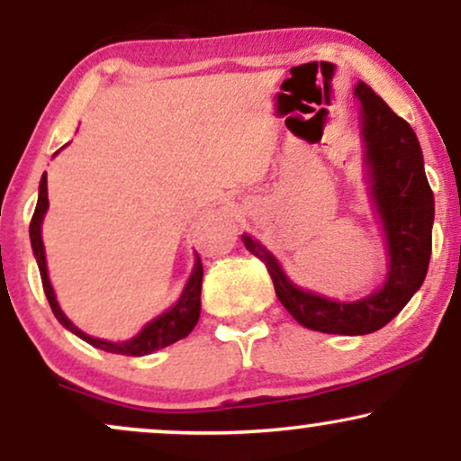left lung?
<instances>
[{"label":"left lung","mask_w":461,"mask_h":461,"mask_svg":"<svg viewBox=\"0 0 461 461\" xmlns=\"http://www.w3.org/2000/svg\"><path fill=\"white\" fill-rule=\"evenodd\" d=\"M362 139L366 145L370 197L388 242V275L377 293L351 303L308 293L288 279L267 247L242 236L249 251L267 264L275 293L294 321L322 333L364 336L388 325L425 282L431 258L433 193L425 176L420 142L373 88L359 82Z\"/></svg>","instance_id":"obj_1"}]
</instances>
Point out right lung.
Segmentation results:
<instances>
[{"instance_id":"obj_1","label":"right lung","mask_w":461,"mask_h":461,"mask_svg":"<svg viewBox=\"0 0 461 461\" xmlns=\"http://www.w3.org/2000/svg\"><path fill=\"white\" fill-rule=\"evenodd\" d=\"M50 208V199H47V173H43L41 177V186H39V201H36V210L34 216H32L30 223V240H32V251H34L36 264H39L41 271V282H43V290L45 297L50 301L51 312L58 321H60L62 327H67L68 331H73L76 336L86 340L88 345L102 348V351L108 353H119V356H131V357H140V356H149V353L158 351V348H164L173 342L182 340L186 338L190 331L194 330L199 321V312H201V279H203V264H201V258L197 256L194 260L193 273H190L186 288H184L182 297L171 310H167L164 314L153 319L151 322H147L142 327L139 336H134L131 340L125 342H108V340H99V338L88 336L82 330H77L71 321L67 319L65 312L60 310L58 305L54 288L50 284V275H47V260H45V247H43V238H41V225H43L45 212Z\"/></svg>"}]
</instances>
